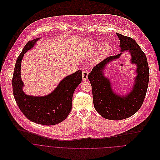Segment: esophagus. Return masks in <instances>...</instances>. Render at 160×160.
<instances>
[{
  "label": "esophagus",
  "instance_id": "1",
  "mask_svg": "<svg viewBox=\"0 0 160 160\" xmlns=\"http://www.w3.org/2000/svg\"><path fill=\"white\" fill-rule=\"evenodd\" d=\"M88 71L86 70L82 71V79L84 81H86L88 79Z\"/></svg>",
  "mask_w": 160,
  "mask_h": 160
}]
</instances>
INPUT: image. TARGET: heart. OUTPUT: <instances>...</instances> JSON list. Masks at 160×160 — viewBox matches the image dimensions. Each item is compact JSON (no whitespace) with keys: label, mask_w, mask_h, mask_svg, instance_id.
Returning a JSON list of instances; mask_svg holds the SVG:
<instances>
[{"label":"heart","mask_w":160,"mask_h":160,"mask_svg":"<svg viewBox=\"0 0 160 160\" xmlns=\"http://www.w3.org/2000/svg\"><path fill=\"white\" fill-rule=\"evenodd\" d=\"M94 43V40H89L88 41L89 44H92ZM110 45L107 42H104L101 43L99 48H98L97 52L95 53L92 57V62L97 63L99 62L101 59L105 57L110 52Z\"/></svg>","instance_id":"obj_1"}]
</instances>
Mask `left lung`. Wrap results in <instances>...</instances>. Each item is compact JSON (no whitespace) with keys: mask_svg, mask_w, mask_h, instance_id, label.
Here are the masks:
<instances>
[{"mask_svg":"<svg viewBox=\"0 0 160 160\" xmlns=\"http://www.w3.org/2000/svg\"><path fill=\"white\" fill-rule=\"evenodd\" d=\"M120 40L121 53L107 57L93 68L88 75L92 87L95 110L103 118L120 120L136 113L142 106L148 87L149 71L147 58L139 45L132 38L117 33ZM132 55V62L137 65L135 85L125 96H119L112 89L109 80L104 77L103 71L112 60L118 58L124 51Z\"/></svg>","mask_w":160,"mask_h":160,"instance_id":"left-lung-1","label":"left lung"}]
</instances>
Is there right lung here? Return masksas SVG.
Wrapping results in <instances>:
<instances>
[{
	"label": "right lung",
	"instance_id": "add662e5",
	"mask_svg": "<svg viewBox=\"0 0 160 160\" xmlns=\"http://www.w3.org/2000/svg\"><path fill=\"white\" fill-rule=\"evenodd\" d=\"M39 39L29 41L17 58L12 77L13 94L19 108L27 118L38 124L53 125L64 120L70 113L74 92L82 81V71L79 70L66 76L53 92L45 97L26 94L21 78V60L24 54Z\"/></svg>",
	"mask_w": 160,
	"mask_h": 160
}]
</instances>
